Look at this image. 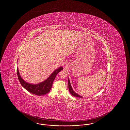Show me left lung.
<instances>
[{
    "label": "left lung",
    "instance_id": "obj_1",
    "mask_svg": "<svg viewBox=\"0 0 130 130\" xmlns=\"http://www.w3.org/2000/svg\"><path fill=\"white\" fill-rule=\"evenodd\" d=\"M68 87H69V90L70 93L72 94V95H73V96L74 97H77V98H83L82 96H80L79 95L77 94V93H76L73 90V89L72 88V86H71V84L70 83V81L69 80V78H68Z\"/></svg>",
    "mask_w": 130,
    "mask_h": 130
}]
</instances>
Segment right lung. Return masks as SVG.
I'll return each instance as SVG.
<instances>
[{"instance_id": "right-lung-1", "label": "right lung", "mask_w": 130, "mask_h": 130, "mask_svg": "<svg viewBox=\"0 0 130 130\" xmlns=\"http://www.w3.org/2000/svg\"><path fill=\"white\" fill-rule=\"evenodd\" d=\"M63 69V68L62 66L56 69L46 79L41 83L36 84H30L25 81L21 77L18 67H17V75L20 83L25 90L36 95L42 96L47 94L50 91L56 75Z\"/></svg>"}]
</instances>
